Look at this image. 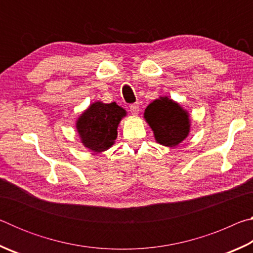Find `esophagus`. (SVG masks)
<instances>
[{"mask_svg": "<svg viewBox=\"0 0 253 253\" xmlns=\"http://www.w3.org/2000/svg\"><path fill=\"white\" fill-rule=\"evenodd\" d=\"M129 109H130L132 115H137L139 111V105L137 104V102H135V104H131V105H129Z\"/></svg>", "mask_w": 253, "mask_h": 253, "instance_id": "obj_1", "label": "esophagus"}]
</instances>
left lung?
I'll return each instance as SVG.
<instances>
[{
    "instance_id": "1",
    "label": "left lung",
    "mask_w": 253,
    "mask_h": 253,
    "mask_svg": "<svg viewBox=\"0 0 253 253\" xmlns=\"http://www.w3.org/2000/svg\"><path fill=\"white\" fill-rule=\"evenodd\" d=\"M145 121L151 126L157 143L174 147L190 132V117L185 109L169 97H160L145 109Z\"/></svg>"
}]
</instances>
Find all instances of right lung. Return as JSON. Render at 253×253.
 Returning a JSON list of instances; mask_svg holds the SVG:
<instances>
[{"instance_id": "add662e5", "label": "right lung", "mask_w": 253, "mask_h": 253, "mask_svg": "<svg viewBox=\"0 0 253 253\" xmlns=\"http://www.w3.org/2000/svg\"><path fill=\"white\" fill-rule=\"evenodd\" d=\"M125 116L126 110L116 102H93L76 124L81 143L95 153L107 151L117 138L118 125Z\"/></svg>"}]
</instances>
